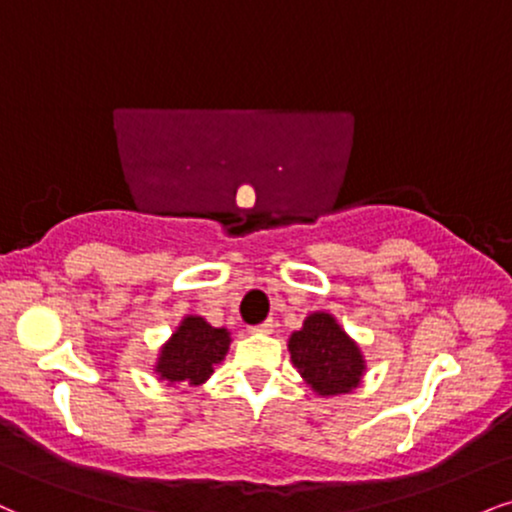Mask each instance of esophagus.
<instances>
[{"mask_svg": "<svg viewBox=\"0 0 512 512\" xmlns=\"http://www.w3.org/2000/svg\"><path fill=\"white\" fill-rule=\"evenodd\" d=\"M250 331H252V334H272V331H274V319H264L262 324L250 326Z\"/></svg>", "mask_w": 512, "mask_h": 512, "instance_id": "obj_1", "label": "esophagus"}]
</instances>
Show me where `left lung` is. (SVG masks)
Returning a JSON list of instances; mask_svg holds the SVG:
<instances>
[{"label":"left lung","mask_w":512,"mask_h":512,"mask_svg":"<svg viewBox=\"0 0 512 512\" xmlns=\"http://www.w3.org/2000/svg\"><path fill=\"white\" fill-rule=\"evenodd\" d=\"M293 365L319 396H338L353 391L365 372L360 348L326 312L305 319L303 329L288 341Z\"/></svg>","instance_id":"obj_1"}]
</instances>
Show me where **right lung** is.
<instances>
[{
    "label": "right lung",
    "mask_w": 512,
    "mask_h": 512,
    "mask_svg": "<svg viewBox=\"0 0 512 512\" xmlns=\"http://www.w3.org/2000/svg\"><path fill=\"white\" fill-rule=\"evenodd\" d=\"M229 331L214 329L202 317H186L157 360L159 377L171 384L197 386L229 350Z\"/></svg>",
    "instance_id": "obj_1"
}]
</instances>
